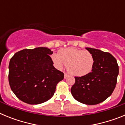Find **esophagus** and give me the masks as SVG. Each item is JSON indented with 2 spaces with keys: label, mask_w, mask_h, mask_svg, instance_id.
<instances>
[{
  "label": "esophagus",
  "mask_w": 125,
  "mask_h": 125,
  "mask_svg": "<svg viewBox=\"0 0 125 125\" xmlns=\"http://www.w3.org/2000/svg\"><path fill=\"white\" fill-rule=\"evenodd\" d=\"M68 75L67 74L64 73V79H66V78H68Z\"/></svg>",
  "instance_id": "34e87169"
}]
</instances>
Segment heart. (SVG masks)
Returning <instances> with one entry per match:
<instances>
[{
	"instance_id": "obj_1",
	"label": "heart",
	"mask_w": 125,
	"mask_h": 125,
	"mask_svg": "<svg viewBox=\"0 0 125 125\" xmlns=\"http://www.w3.org/2000/svg\"><path fill=\"white\" fill-rule=\"evenodd\" d=\"M51 58L58 69H62L68 65V72L78 77L91 73L94 62L91 52L72 47L61 49L59 54L54 53Z\"/></svg>"
}]
</instances>
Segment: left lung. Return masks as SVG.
<instances>
[{
	"label": "left lung",
	"mask_w": 125,
	"mask_h": 125,
	"mask_svg": "<svg viewBox=\"0 0 125 125\" xmlns=\"http://www.w3.org/2000/svg\"><path fill=\"white\" fill-rule=\"evenodd\" d=\"M86 49L93 56V68L88 74L75 77L71 92L79 102L94 105L111 96L116 84L119 68L116 59L110 53L90 47Z\"/></svg>",
	"instance_id": "obj_1"
}]
</instances>
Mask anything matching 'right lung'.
Returning a JSON list of instances; mask_svg holds the SVG:
<instances>
[{
	"mask_svg": "<svg viewBox=\"0 0 125 125\" xmlns=\"http://www.w3.org/2000/svg\"><path fill=\"white\" fill-rule=\"evenodd\" d=\"M48 47L17 52L10 60L9 82L12 91L23 102L37 104L48 101L64 73L53 66Z\"/></svg>",
	"mask_w": 125,
	"mask_h": 125,
	"instance_id": "1",
	"label": "right lung"
}]
</instances>
